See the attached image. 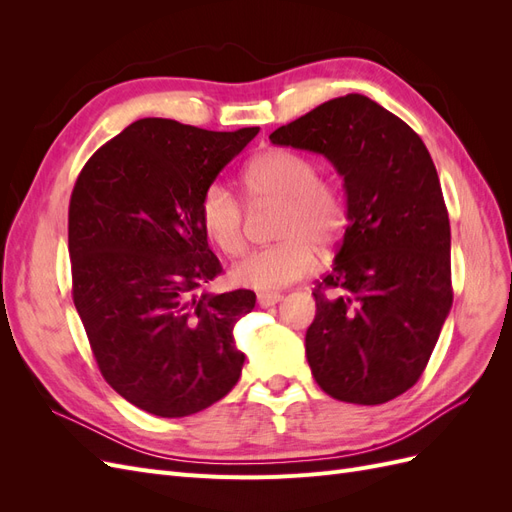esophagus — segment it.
<instances>
[{
	"instance_id": "1",
	"label": "esophagus",
	"mask_w": 512,
	"mask_h": 512,
	"mask_svg": "<svg viewBox=\"0 0 512 512\" xmlns=\"http://www.w3.org/2000/svg\"><path fill=\"white\" fill-rule=\"evenodd\" d=\"M256 299H258L260 307H273L275 303L282 301V294L280 292H260Z\"/></svg>"
}]
</instances>
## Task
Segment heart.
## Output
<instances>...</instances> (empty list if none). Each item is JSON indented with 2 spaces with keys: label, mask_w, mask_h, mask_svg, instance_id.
<instances>
[{
  "label": "heart",
  "mask_w": 512,
  "mask_h": 512,
  "mask_svg": "<svg viewBox=\"0 0 512 512\" xmlns=\"http://www.w3.org/2000/svg\"><path fill=\"white\" fill-rule=\"evenodd\" d=\"M316 160L292 149L258 153L243 168L250 205L280 203L275 237L269 247L247 254L230 271L232 282L254 290H280L314 273L316 245L331 247L346 224L344 196L331 181L318 177ZM198 222L207 239L226 256L245 247V209L224 183H211L198 200Z\"/></svg>",
  "instance_id": "heart-1"
}]
</instances>
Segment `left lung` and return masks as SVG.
Masks as SVG:
<instances>
[{
	"label": "left lung",
	"instance_id": "left-lung-1",
	"mask_svg": "<svg viewBox=\"0 0 512 512\" xmlns=\"http://www.w3.org/2000/svg\"><path fill=\"white\" fill-rule=\"evenodd\" d=\"M344 177L348 226L314 290L305 354L333 399L378 406L416 384L451 312V224L436 166L406 121L348 94L277 128Z\"/></svg>",
	"mask_w": 512,
	"mask_h": 512
}]
</instances>
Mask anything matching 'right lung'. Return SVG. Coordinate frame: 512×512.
I'll return each instance as SVG.
<instances>
[{
	"mask_svg": "<svg viewBox=\"0 0 512 512\" xmlns=\"http://www.w3.org/2000/svg\"><path fill=\"white\" fill-rule=\"evenodd\" d=\"M258 130L138 119L102 145L74 183V307L104 380L149 414H196L241 376L245 354L232 329L256 294H196L222 273L198 200Z\"/></svg>",
	"mask_w": 512,
	"mask_h": 512,
	"instance_id": "1",
	"label": "right lung"
}]
</instances>
